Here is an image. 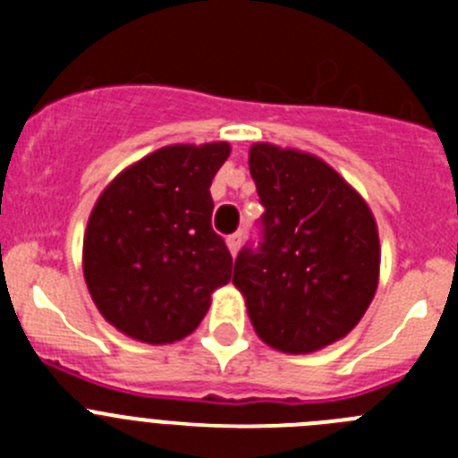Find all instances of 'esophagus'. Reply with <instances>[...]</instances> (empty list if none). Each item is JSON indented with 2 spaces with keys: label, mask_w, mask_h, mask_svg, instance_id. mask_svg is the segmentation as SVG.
<instances>
[{
  "label": "esophagus",
  "mask_w": 458,
  "mask_h": 458,
  "mask_svg": "<svg viewBox=\"0 0 458 458\" xmlns=\"http://www.w3.org/2000/svg\"><path fill=\"white\" fill-rule=\"evenodd\" d=\"M241 242H242V233H232V236L226 238V245H229V252L236 254L241 250Z\"/></svg>",
  "instance_id": "34e87169"
}]
</instances>
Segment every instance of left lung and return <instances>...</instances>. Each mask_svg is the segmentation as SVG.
<instances>
[{"instance_id": "8db88e82", "label": "left lung", "mask_w": 458, "mask_h": 458, "mask_svg": "<svg viewBox=\"0 0 458 458\" xmlns=\"http://www.w3.org/2000/svg\"><path fill=\"white\" fill-rule=\"evenodd\" d=\"M261 238L238 252L233 284L268 346L311 353L358 326L378 286V232L365 199L310 153L254 144Z\"/></svg>"}]
</instances>
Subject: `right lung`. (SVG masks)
<instances>
[{
    "label": "right lung",
    "mask_w": 458,
    "mask_h": 458,
    "mask_svg": "<svg viewBox=\"0 0 458 458\" xmlns=\"http://www.w3.org/2000/svg\"><path fill=\"white\" fill-rule=\"evenodd\" d=\"M229 144H176L105 188L84 233L89 293L116 330L147 344L188 337L232 279L233 259L213 232L210 183Z\"/></svg>",
    "instance_id": "right-lung-1"
}]
</instances>
